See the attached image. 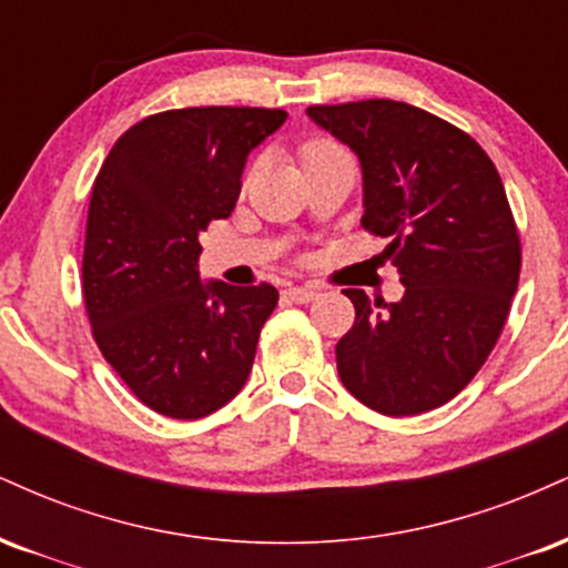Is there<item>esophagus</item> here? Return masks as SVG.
<instances>
[{
  "mask_svg": "<svg viewBox=\"0 0 568 568\" xmlns=\"http://www.w3.org/2000/svg\"><path fill=\"white\" fill-rule=\"evenodd\" d=\"M284 297L292 300V303H313L318 297V292L308 290V286H286Z\"/></svg>",
  "mask_w": 568,
  "mask_h": 568,
  "instance_id": "1",
  "label": "esophagus"
}]
</instances>
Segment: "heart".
I'll list each match as a JSON object with an SVG mask.
<instances>
[{"label": "heart", "mask_w": 568, "mask_h": 568, "mask_svg": "<svg viewBox=\"0 0 568 568\" xmlns=\"http://www.w3.org/2000/svg\"><path fill=\"white\" fill-rule=\"evenodd\" d=\"M335 153H343V149H339L337 143H332V140L326 138H311L300 145V162H303V170H305V166L322 162V159L335 156Z\"/></svg>", "instance_id": "obj_1"}]
</instances>
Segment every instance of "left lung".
Returning <instances> with one entry per match:
<instances>
[{
	"mask_svg": "<svg viewBox=\"0 0 568 568\" xmlns=\"http://www.w3.org/2000/svg\"><path fill=\"white\" fill-rule=\"evenodd\" d=\"M308 116L362 162V225L390 239L406 286L398 303L345 290L356 322L337 343L339 379L379 415H423L476 377L508 322L521 239L505 185L468 132L417 105L375 98Z\"/></svg>",
	"mask_w": 568,
	"mask_h": 568,
	"instance_id": "left-lung-1",
	"label": "left lung"
}]
</instances>
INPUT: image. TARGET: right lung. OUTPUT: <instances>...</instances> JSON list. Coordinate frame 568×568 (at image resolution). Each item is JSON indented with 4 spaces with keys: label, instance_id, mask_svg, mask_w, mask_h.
Segmentation results:
<instances>
[{
    "label": "right lung",
    "instance_id": "add662e5",
    "mask_svg": "<svg viewBox=\"0 0 568 568\" xmlns=\"http://www.w3.org/2000/svg\"><path fill=\"white\" fill-rule=\"evenodd\" d=\"M284 119L282 109L250 105L153 113L100 166L87 212L84 308L105 362L159 415H212L250 377L278 292L202 284L199 233L231 215L246 156Z\"/></svg>",
    "mask_w": 568,
    "mask_h": 568
}]
</instances>
